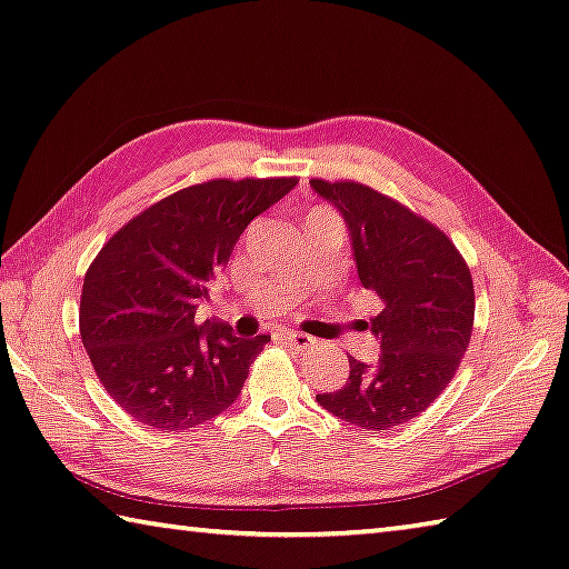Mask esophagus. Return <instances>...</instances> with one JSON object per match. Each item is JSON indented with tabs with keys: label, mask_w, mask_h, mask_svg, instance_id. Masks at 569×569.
Listing matches in <instances>:
<instances>
[{
	"label": "esophagus",
	"mask_w": 569,
	"mask_h": 569,
	"mask_svg": "<svg viewBox=\"0 0 569 569\" xmlns=\"http://www.w3.org/2000/svg\"><path fill=\"white\" fill-rule=\"evenodd\" d=\"M282 337H284V345H289L295 351H309L317 345L315 337L302 335V331H284Z\"/></svg>",
	"instance_id": "34e87169"
}]
</instances>
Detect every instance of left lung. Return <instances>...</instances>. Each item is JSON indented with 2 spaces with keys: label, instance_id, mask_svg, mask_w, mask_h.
I'll return each mask as SVG.
<instances>
[{
  "label": "left lung",
  "instance_id": "8db88e82",
  "mask_svg": "<svg viewBox=\"0 0 569 569\" xmlns=\"http://www.w3.org/2000/svg\"><path fill=\"white\" fill-rule=\"evenodd\" d=\"M309 186L341 212L359 280L383 307L363 321L379 359L349 357L347 383L317 401L367 431H391L426 411L460 367L473 335V277L453 240L399 200L353 180Z\"/></svg>",
  "mask_w": 569,
  "mask_h": 569
}]
</instances>
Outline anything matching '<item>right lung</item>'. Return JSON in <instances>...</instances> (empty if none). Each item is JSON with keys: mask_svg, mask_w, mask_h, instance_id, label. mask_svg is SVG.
Instances as JSON below:
<instances>
[{"mask_svg": "<svg viewBox=\"0 0 569 569\" xmlns=\"http://www.w3.org/2000/svg\"><path fill=\"white\" fill-rule=\"evenodd\" d=\"M299 178H218L173 192L128 220L83 277L79 331L103 389L138 423L188 431L242 391L267 335L234 337L198 321L208 282L244 228Z\"/></svg>", "mask_w": 569, "mask_h": 569, "instance_id": "obj_1", "label": "right lung"}]
</instances>
